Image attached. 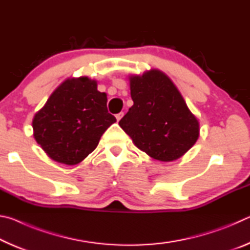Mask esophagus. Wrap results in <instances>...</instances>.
Returning a JSON list of instances; mask_svg holds the SVG:
<instances>
[{"label":"esophagus","instance_id":"obj_1","mask_svg":"<svg viewBox=\"0 0 250 250\" xmlns=\"http://www.w3.org/2000/svg\"><path fill=\"white\" fill-rule=\"evenodd\" d=\"M125 116V113L124 112H120V113H118V115H116V118H117V121L119 122L120 120H121V118Z\"/></svg>","mask_w":250,"mask_h":250}]
</instances>
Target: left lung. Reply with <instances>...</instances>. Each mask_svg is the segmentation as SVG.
<instances>
[{
	"label": "left lung",
	"mask_w": 250,
	"mask_h": 250,
	"mask_svg": "<svg viewBox=\"0 0 250 250\" xmlns=\"http://www.w3.org/2000/svg\"><path fill=\"white\" fill-rule=\"evenodd\" d=\"M133 105L119 121L134 146L162 162L184 155L200 137V122L172 80L159 69L129 76Z\"/></svg>",
	"instance_id": "1"
}]
</instances>
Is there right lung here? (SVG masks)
Instances as JSON below:
<instances>
[{
    "mask_svg": "<svg viewBox=\"0 0 250 250\" xmlns=\"http://www.w3.org/2000/svg\"><path fill=\"white\" fill-rule=\"evenodd\" d=\"M107 100V94L97 89V80L86 76L66 79L34 116V138L52 160L78 164L117 121L108 112Z\"/></svg>",
    "mask_w": 250,
    "mask_h": 250,
    "instance_id": "1",
    "label": "right lung"
}]
</instances>
